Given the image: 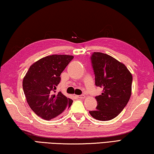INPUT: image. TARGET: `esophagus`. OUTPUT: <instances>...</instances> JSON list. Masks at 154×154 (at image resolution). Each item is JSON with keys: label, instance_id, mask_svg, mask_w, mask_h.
<instances>
[{"label": "esophagus", "instance_id": "obj_1", "mask_svg": "<svg viewBox=\"0 0 154 154\" xmlns=\"http://www.w3.org/2000/svg\"><path fill=\"white\" fill-rule=\"evenodd\" d=\"M77 96V98H85V96L83 95V94H82V95H79V96Z\"/></svg>", "mask_w": 154, "mask_h": 154}]
</instances>
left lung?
I'll list each match as a JSON object with an SVG mask.
<instances>
[{
  "label": "left lung",
  "instance_id": "1",
  "mask_svg": "<svg viewBox=\"0 0 154 154\" xmlns=\"http://www.w3.org/2000/svg\"><path fill=\"white\" fill-rule=\"evenodd\" d=\"M91 61L95 85L103 90L101 95L95 97L96 109L89 113L98 120H111L121 113L130 100L132 74L123 63L106 54L94 52Z\"/></svg>",
  "mask_w": 154,
  "mask_h": 154
}]
</instances>
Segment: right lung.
<instances>
[{
	"label": "right lung",
	"mask_w": 154,
	"mask_h": 154,
	"mask_svg": "<svg viewBox=\"0 0 154 154\" xmlns=\"http://www.w3.org/2000/svg\"><path fill=\"white\" fill-rule=\"evenodd\" d=\"M74 57L51 55L31 65L23 79V90L31 109L45 120L58 118L72 105V100L56 93L60 74Z\"/></svg>",
	"instance_id": "right-lung-1"
}]
</instances>
